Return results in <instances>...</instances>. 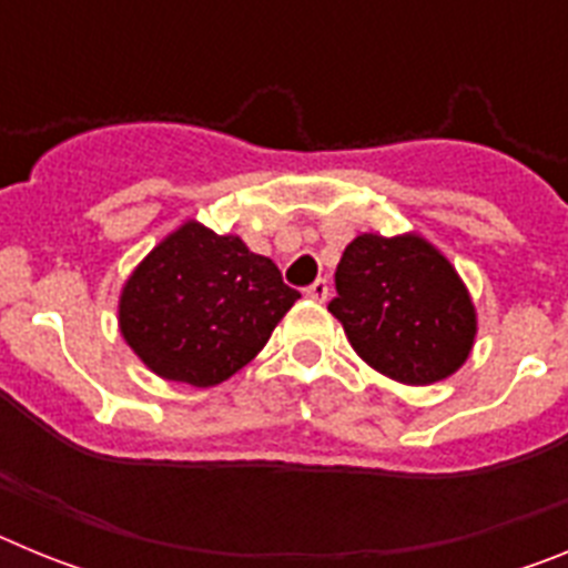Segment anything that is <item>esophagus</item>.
Wrapping results in <instances>:
<instances>
[{"label":"esophagus","instance_id":"1","mask_svg":"<svg viewBox=\"0 0 568 568\" xmlns=\"http://www.w3.org/2000/svg\"><path fill=\"white\" fill-rule=\"evenodd\" d=\"M307 298H313V301H318V304H324V301L329 298L327 278H318V281H315V284H310V287H307Z\"/></svg>","mask_w":568,"mask_h":568}]
</instances>
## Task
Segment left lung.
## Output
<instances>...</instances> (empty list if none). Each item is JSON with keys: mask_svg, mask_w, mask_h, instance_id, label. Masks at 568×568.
I'll return each mask as SVG.
<instances>
[{"mask_svg": "<svg viewBox=\"0 0 568 568\" xmlns=\"http://www.w3.org/2000/svg\"><path fill=\"white\" fill-rule=\"evenodd\" d=\"M329 313L355 353L386 378L426 386L458 373L478 318L455 267L415 233H364L335 270Z\"/></svg>", "mask_w": 568, "mask_h": 568, "instance_id": "8db88e82", "label": "left lung"}]
</instances>
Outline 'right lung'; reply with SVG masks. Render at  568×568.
<instances>
[{
	"label": "right lung",
	"mask_w": 568,
	"mask_h": 568,
	"mask_svg": "<svg viewBox=\"0 0 568 568\" xmlns=\"http://www.w3.org/2000/svg\"><path fill=\"white\" fill-rule=\"evenodd\" d=\"M298 298L239 235L184 222L124 281L119 329L159 378L215 386L264 349Z\"/></svg>",
	"instance_id": "obj_1"
}]
</instances>
